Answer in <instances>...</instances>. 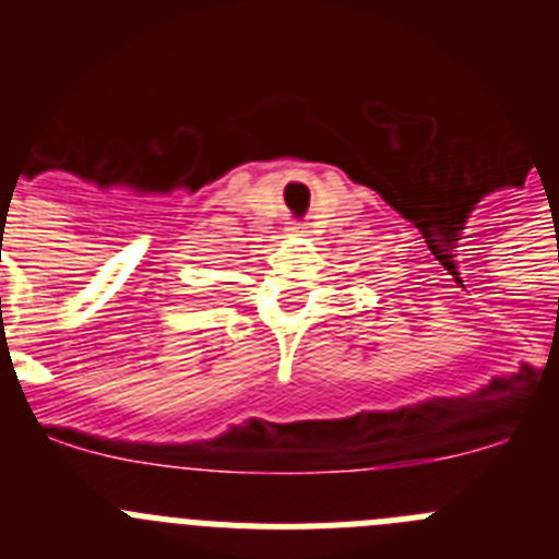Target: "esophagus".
<instances>
[{"mask_svg": "<svg viewBox=\"0 0 559 559\" xmlns=\"http://www.w3.org/2000/svg\"><path fill=\"white\" fill-rule=\"evenodd\" d=\"M288 231L290 235H305V231H308V224H290Z\"/></svg>", "mask_w": 559, "mask_h": 559, "instance_id": "1", "label": "esophagus"}]
</instances>
